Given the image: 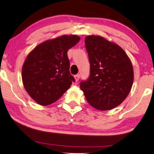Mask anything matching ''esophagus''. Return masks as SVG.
Segmentation results:
<instances>
[{
	"label": "esophagus",
	"mask_w": 154,
	"mask_h": 154,
	"mask_svg": "<svg viewBox=\"0 0 154 154\" xmlns=\"http://www.w3.org/2000/svg\"><path fill=\"white\" fill-rule=\"evenodd\" d=\"M74 79H75V82H78L79 80V79H80V75L79 74H77V75H74Z\"/></svg>",
	"instance_id": "esophagus-1"
}]
</instances>
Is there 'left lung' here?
<instances>
[{"label":"left lung","mask_w":154,"mask_h":154,"mask_svg":"<svg viewBox=\"0 0 154 154\" xmlns=\"http://www.w3.org/2000/svg\"><path fill=\"white\" fill-rule=\"evenodd\" d=\"M90 62V75L80 82L89 104L100 110L120 105L127 97L134 81L132 64L119 45L98 35L85 37Z\"/></svg>","instance_id":"left-lung-1"}]
</instances>
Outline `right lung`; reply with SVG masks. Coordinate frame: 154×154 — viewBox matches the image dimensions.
<instances>
[{
  "mask_svg": "<svg viewBox=\"0 0 154 154\" xmlns=\"http://www.w3.org/2000/svg\"><path fill=\"white\" fill-rule=\"evenodd\" d=\"M80 39L75 35H63L42 42L28 54L22 69V82L37 104L55 102L75 81L67 53Z\"/></svg>",
  "mask_w": 154,
  "mask_h": 154,
  "instance_id": "right-lung-1",
  "label": "right lung"
}]
</instances>
